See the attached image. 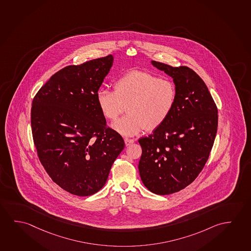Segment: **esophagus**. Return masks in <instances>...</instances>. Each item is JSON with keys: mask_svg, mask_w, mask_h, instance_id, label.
I'll return each instance as SVG.
<instances>
[{"mask_svg": "<svg viewBox=\"0 0 251 251\" xmlns=\"http://www.w3.org/2000/svg\"><path fill=\"white\" fill-rule=\"evenodd\" d=\"M133 142H134V140H133V139H128V138H126V139H125V144H126V147H127V146H130V145H131Z\"/></svg>", "mask_w": 251, "mask_h": 251, "instance_id": "obj_1", "label": "esophagus"}]
</instances>
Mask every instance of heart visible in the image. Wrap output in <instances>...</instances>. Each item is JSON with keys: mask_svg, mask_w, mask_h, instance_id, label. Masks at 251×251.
Segmentation results:
<instances>
[{"mask_svg": "<svg viewBox=\"0 0 251 251\" xmlns=\"http://www.w3.org/2000/svg\"><path fill=\"white\" fill-rule=\"evenodd\" d=\"M113 86L114 92L100 89L96 101L103 117L110 120H115L126 105L127 114L112 124V128L122 135H136L146 128L151 131L159 127L175 108V84L151 72H126Z\"/></svg>", "mask_w": 251, "mask_h": 251, "instance_id": "heart-1", "label": "heart"}]
</instances>
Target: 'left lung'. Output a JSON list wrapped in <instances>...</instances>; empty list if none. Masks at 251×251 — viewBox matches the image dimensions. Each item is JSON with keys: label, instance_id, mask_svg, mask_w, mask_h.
Segmentation results:
<instances>
[{"label": "left lung", "instance_id": "obj_1", "mask_svg": "<svg viewBox=\"0 0 251 251\" xmlns=\"http://www.w3.org/2000/svg\"><path fill=\"white\" fill-rule=\"evenodd\" d=\"M151 64L171 76L177 96L166 122L139 139V175L149 191L170 195L192 183L202 170L215 141L218 111L207 85L192 69Z\"/></svg>", "mask_w": 251, "mask_h": 251}]
</instances>
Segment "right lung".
Wrapping results in <instances>:
<instances>
[{
	"instance_id": "1",
	"label": "right lung",
	"mask_w": 251,
	"mask_h": 251,
	"mask_svg": "<svg viewBox=\"0 0 251 251\" xmlns=\"http://www.w3.org/2000/svg\"><path fill=\"white\" fill-rule=\"evenodd\" d=\"M113 60L110 55L64 68L33 100L32 134L41 163L72 195L100 191L125 148L123 138L106 128L96 101Z\"/></svg>"
}]
</instances>
